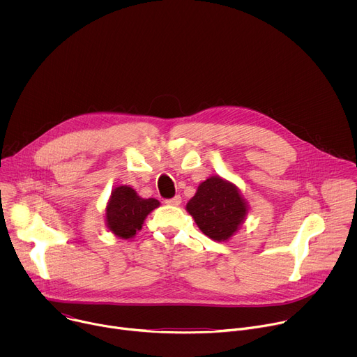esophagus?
I'll use <instances>...</instances> for the list:
<instances>
[{"mask_svg":"<svg viewBox=\"0 0 357 357\" xmlns=\"http://www.w3.org/2000/svg\"><path fill=\"white\" fill-rule=\"evenodd\" d=\"M181 202H182V197L179 195L174 196L172 199H167L165 200V203H167V205H169V206H179Z\"/></svg>","mask_w":357,"mask_h":357,"instance_id":"1","label":"esophagus"}]
</instances>
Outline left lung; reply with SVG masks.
<instances>
[{"label":"left lung","mask_w":357,"mask_h":357,"mask_svg":"<svg viewBox=\"0 0 357 357\" xmlns=\"http://www.w3.org/2000/svg\"><path fill=\"white\" fill-rule=\"evenodd\" d=\"M186 211L203 234L215 241H227L245 220L248 205L234 183L216 175L197 186Z\"/></svg>","instance_id":"8db88e82"}]
</instances>
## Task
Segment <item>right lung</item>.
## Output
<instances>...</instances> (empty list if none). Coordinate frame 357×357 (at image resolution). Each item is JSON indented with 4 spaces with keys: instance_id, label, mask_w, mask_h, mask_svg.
<instances>
[{
    "instance_id": "obj_1",
    "label": "right lung",
    "mask_w": 357,
    "mask_h": 357,
    "mask_svg": "<svg viewBox=\"0 0 357 357\" xmlns=\"http://www.w3.org/2000/svg\"><path fill=\"white\" fill-rule=\"evenodd\" d=\"M158 206L160 200L141 197L131 186H116L106 206V226L120 238H132L142 229L146 216Z\"/></svg>"
}]
</instances>
